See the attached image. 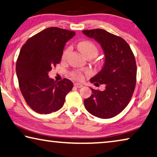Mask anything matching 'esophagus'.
Here are the masks:
<instances>
[{"label":"esophagus","instance_id":"obj_1","mask_svg":"<svg viewBox=\"0 0 157 157\" xmlns=\"http://www.w3.org/2000/svg\"><path fill=\"white\" fill-rule=\"evenodd\" d=\"M74 86H75L76 88H81V87H82V84H80V83H75L74 84Z\"/></svg>","mask_w":157,"mask_h":157}]
</instances>
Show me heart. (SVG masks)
Listing matches in <instances>:
<instances>
[{
	"label": "heart",
	"instance_id": "obj_1",
	"mask_svg": "<svg viewBox=\"0 0 157 157\" xmlns=\"http://www.w3.org/2000/svg\"><path fill=\"white\" fill-rule=\"evenodd\" d=\"M78 47L79 50L81 52V53L83 54V55L86 57V58H94L95 57L97 54H98V48H97L96 45L94 43H92L90 41H82L79 42L78 44ZM70 52V48H68L66 49L65 52H63V58H66V57L68 56V54ZM73 76L74 78L77 79H82V75L80 72L77 71L73 73Z\"/></svg>",
	"mask_w": 157,
	"mask_h": 157
}]
</instances>
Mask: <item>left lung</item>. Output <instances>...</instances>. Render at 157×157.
Masks as SVG:
<instances>
[{
  "instance_id": "obj_1",
  "label": "left lung",
  "mask_w": 157,
  "mask_h": 157,
  "mask_svg": "<svg viewBox=\"0 0 157 157\" xmlns=\"http://www.w3.org/2000/svg\"><path fill=\"white\" fill-rule=\"evenodd\" d=\"M82 33L101 44L105 62L101 71L90 79L91 83L105 84L103 91L91 88L84 106L92 115L109 119L117 115L130 101L135 89L137 68L130 46L120 37L105 30H85Z\"/></svg>"
}]
</instances>
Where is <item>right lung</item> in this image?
Returning <instances> with one entry per match:
<instances>
[{
  "label": "right lung",
  "mask_w": 157,
  "mask_h": 157,
  "mask_svg": "<svg viewBox=\"0 0 157 157\" xmlns=\"http://www.w3.org/2000/svg\"><path fill=\"white\" fill-rule=\"evenodd\" d=\"M75 35L74 31L49 27L29 38L21 47L16 64L19 89L27 104L36 113L59 110L73 87L70 79L57 82L48 73L60 63L64 47Z\"/></svg>",
  "instance_id": "obj_1"
}]
</instances>
